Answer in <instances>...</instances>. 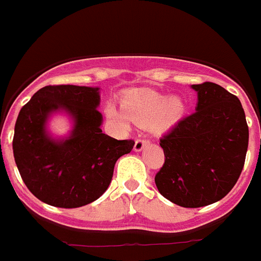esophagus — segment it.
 <instances>
[{
  "label": "esophagus",
  "instance_id": "obj_1",
  "mask_svg": "<svg viewBox=\"0 0 261 261\" xmlns=\"http://www.w3.org/2000/svg\"><path fill=\"white\" fill-rule=\"evenodd\" d=\"M150 143V142L147 141V139H144V138H138L137 141H135V144H134V151H137V152H139V151L143 150L147 144Z\"/></svg>",
  "mask_w": 261,
  "mask_h": 261
}]
</instances>
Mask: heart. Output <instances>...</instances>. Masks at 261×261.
<instances>
[{
  "label": "heart",
  "mask_w": 261,
  "mask_h": 261,
  "mask_svg": "<svg viewBox=\"0 0 261 261\" xmlns=\"http://www.w3.org/2000/svg\"><path fill=\"white\" fill-rule=\"evenodd\" d=\"M185 103L178 97L170 98L154 90H139L126 94L122 107L115 103L107 106V117L119 126L128 127L131 122L148 124L156 119L158 124H171L181 117Z\"/></svg>",
  "instance_id": "heart-1"
}]
</instances>
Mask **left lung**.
I'll list each match as a JSON object with an SVG mask.
<instances>
[{
    "mask_svg": "<svg viewBox=\"0 0 261 261\" xmlns=\"http://www.w3.org/2000/svg\"><path fill=\"white\" fill-rule=\"evenodd\" d=\"M195 111L161 139L164 164L158 190L175 204L198 208L220 200L242 174L248 126L238 97L216 83L192 85Z\"/></svg>",
    "mask_w": 261,
    "mask_h": 261,
    "instance_id": "1",
    "label": "left lung"
}]
</instances>
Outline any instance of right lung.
Returning <instances> with one entry per match:
<instances>
[{
  "label": "right lung",
  "mask_w": 261,
  "mask_h": 261,
  "mask_svg": "<svg viewBox=\"0 0 261 261\" xmlns=\"http://www.w3.org/2000/svg\"><path fill=\"white\" fill-rule=\"evenodd\" d=\"M99 87L58 85L39 89L15 122L13 154L23 183L36 198L61 208H76L103 195L114 166L134 141L102 133ZM66 113L73 126L67 137L47 130L54 113Z\"/></svg>",
  "instance_id": "add662e5"
}]
</instances>
